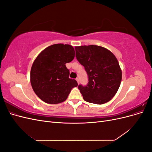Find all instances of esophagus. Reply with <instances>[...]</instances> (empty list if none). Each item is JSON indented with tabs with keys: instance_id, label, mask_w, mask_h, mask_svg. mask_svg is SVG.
Returning a JSON list of instances; mask_svg holds the SVG:
<instances>
[{
	"instance_id": "34e87169",
	"label": "esophagus",
	"mask_w": 152,
	"mask_h": 152,
	"mask_svg": "<svg viewBox=\"0 0 152 152\" xmlns=\"http://www.w3.org/2000/svg\"><path fill=\"white\" fill-rule=\"evenodd\" d=\"M76 80L77 81V83H78V84H79V78H77V79H76Z\"/></svg>"
}]
</instances>
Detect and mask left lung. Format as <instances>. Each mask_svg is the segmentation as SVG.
<instances>
[{
  "instance_id": "obj_1",
  "label": "left lung",
  "mask_w": 152,
  "mask_h": 152,
  "mask_svg": "<svg viewBox=\"0 0 152 152\" xmlns=\"http://www.w3.org/2000/svg\"><path fill=\"white\" fill-rule=\"evenodd\" d=\"M76 58L88 75V84L78 88L87 102L102 104L115 95L122 80V70L115 55L98 45L75 47Z\"/></svg>"
}]
</instances>
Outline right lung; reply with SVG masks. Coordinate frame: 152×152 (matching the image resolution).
I'll return each instance as SVG.
<instances>
[{"mask_svg":"<svg viewBox=\"0 0 152 152\" xmlns=\"http://www.w3.org/2000/svg\"><path fill=\"white\" fill-rule=\"evenodd\" d=\"M74 57L72 45L56 44L44 49L36 58L31 68L30 82L41 100L49 104L62 103L78 86L75 79L69 78L70 72L65 65Z\"/></svg>","mask_w":152,"mask_h":152,"instance_id":"right-lung-1","label":"right lung"}]
</instances>
